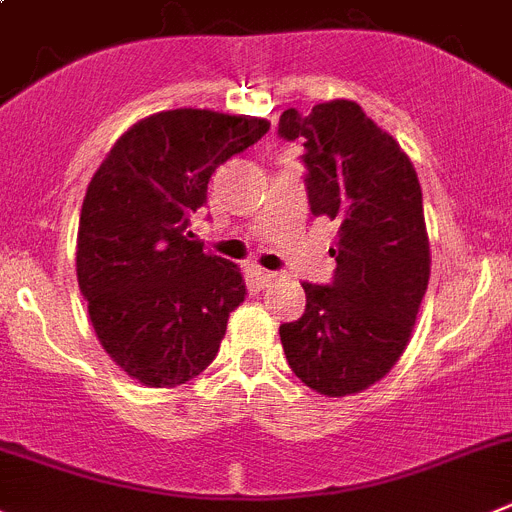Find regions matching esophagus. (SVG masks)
Segmentation results:
<instances>
[{
	"instance_id": "esophagus-1",
	"label": "esophagus",
	"mask_w": 512,
	"mask_h": 512,
	"mask_svg": "<svg viewBox=\"0 0 512 512\" xmlns=\"http://www.w3.org/2000/svg\"><path fill=\"white\" fill-rule=\"evenodd\" d=\"M256 281H259L261 287H269V284H274V281H276V274H274V271L256 269Z\"/></svg>"
}]
</instances>
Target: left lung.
<instances>
[{
    "instance_id": "left-lung-1",
    "label": "left lung",
    "mask_w": 512,
    "mask_h": 512,
    "mask_svg": "<svg viewBox=\"0 0 512 512\" xmlns=\"http://www.w3.org/2000/svg\"><path fill=\"white\" fill-rule=\"evenodd\" d=\"M279 134L302 139L307 195L314 215L340 223L335 279L302 284L307 307L279 327L299 381L340 398L378 383L411 340L429 284L421 185L396 139L355 101L287 109Z\"/></svg>"
}]
</instances>
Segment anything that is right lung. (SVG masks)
Here are the masks:
<instances>
[{
  "label": "right lung",
  "mask_w": 512,
  "mask_h": 512,
  "mask_svg": "<svg viewBox=\"0 0 512 512\" xmlns=\"http://www.w3.org/2000/svg\"><path fill=\"white\" fill-rule=\"evenodd\" d=\"M266 131L259 116L152 114L116 139L88 185L78 287L103 350L142 386H182L218 355L246 281L205 251L190 218L208 200L210 175Z\"/></svg>",
  "instance_id": "right-lung-1"
}]
</instances>
